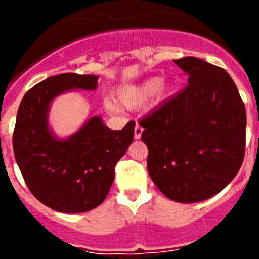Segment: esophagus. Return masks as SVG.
<instances>
[{
  "label": "esophagus",
  "instance_id": "34e87169",
  "mask_svg": "<svg viewBox=\"0 0 259 259\" xmlns=\"http://www.w3.org/2000/svg\"><path fill=\"white\" fill-rule=\"evenodd\" d=\"M141 135H143V127L136 124V127H135V139H140Z\"/></svg>",
  "mask_w": 259,
  "mask_h": 259
}]
</instances>
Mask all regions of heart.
<instances>
[{"instance_id": "heart-1", "label": "heart", "mask_w": 259, "mask_h": 259, "mask_svg": "<svg viewBox=\"0 0 259 259\" xmlns=\"http://www.w3.org/2000/svg\"><path fill=\"white\" fill-rule=\"evenodd\" d=\"M164 91L163 84H159L158 79H149L137 85H125L118 91L119 101L122 102L123 106L128 109H136V107L143 106L144 104L149 101L150 97L155 92L162 93ZM105 106L111 113L119 111V107L115 102L106 101Z\"/></svg>"}]
</instances>
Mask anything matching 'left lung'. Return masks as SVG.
Listing matches in <instances>:
<instances>
[{
    "label": "left lung",
    "instance_id": "left-lung-1",
    "mask_svg": "<svg viewBox=\"0 0 259 259\" xmlns=\"http://www.w3.org/2000/svg\"><path fill=\"white\" fill-rule=\"evenodd\" d=\"M174 63L189 84L141 119V139L158 189L176 202H200L239 172L245 155V105L223 68L196 57Z\"/></svg>",
    "mask_w": 259,
    "mask_h": 259
}]
</instances>
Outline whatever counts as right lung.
Here are the masks:
<instances>
[{"label":"right lung","instance_id":"1","mask_svg":"<svg viewBox=\"0 0 259 259\" xmlns=\"http://www.w3.org/2000/svg\"><path fill=\"white\" fill-rule=\"evenodd\" d=\"M95 75L61 74L36 84L23 97L13 134L14 155L31 193L50 209L85 212L101 205L115 166L134 140L135 122L114 131L93 116L66 140L48 127L52 100L68 89L97 88Z\"/></svg>","mask_w":259,"mask_h":259}]
</instances>
